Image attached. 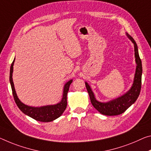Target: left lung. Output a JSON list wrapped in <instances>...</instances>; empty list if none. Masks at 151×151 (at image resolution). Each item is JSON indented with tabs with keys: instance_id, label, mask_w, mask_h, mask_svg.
Returning a JSON list of instances; mask_svg holds the SVG:
<instances>
[{
	"instance_id": "8db88e82",
	"label": "left lung",
	"mask_w": 151,
	"mask_h": 151,
	"mask_svg": "<svg viewBox=\"0 0 151 151\" xmlns=\"http://www.w3.org/2000/svg\"><path fill=\"white\" fill-rule=\"evenodd\" d=\"M126 35L134 44L136 58L135 60L136 63L134 83L130 89L127 93H126L125 94L122 95L121 97H119L108 102L102 103L96 100L94 93H93L90 86L88 85L87 82H85L86 88H87L88 95H89L91 102L93 107L99 113H101L103 115H106V116H118V115L124 113L129 107H130L136 101V99H138L140 95L141 83H142V62H141L139 54H138V46L134 40L130 35H129L128 33H126Z\"/></svg>"
}]
</instances>
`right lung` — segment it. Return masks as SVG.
<instances>
[{
  "instance_id": "add662e5",
  "label": "right lung",
  "mask_w": 151,
  "mask_h": 151,
  "mask_svg": "<svg viewBox=\"0 0 151 151\" xmlns=\"http://www.w3.org/2000/svg\"><path fill=\"white\" fill-rule=\"evenodd\" d=\"M15 62V59L11 64L10 69V83L11 85L12 92H13V97L15 99L17 106L27 116L31 117L33 119L37 121L42 122H49L57 119L63 114L64 110L66 108L67 106V93L69 90V87L73 82V80H70L67 82L64 86L63 96L61 101L56 105H51V106H42L40 107H35L28 106L27 105L23 104L17 97L16 94V91L14 87V83L13 81V64Z\"/></svg>"
}]
</instances>
